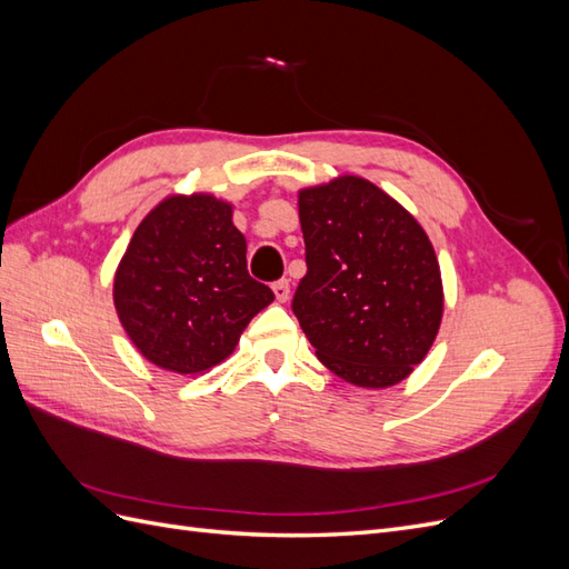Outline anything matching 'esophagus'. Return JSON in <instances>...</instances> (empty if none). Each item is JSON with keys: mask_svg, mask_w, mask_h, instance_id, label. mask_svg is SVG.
Wrapping results in <instances>:
<instances>
[{"mask_svg": "<svg viewBox=\"0 0 569 569\" xmlns=\"http://www.w3.org/2000/svg\"><path fill=\"white\" fill-rule=\"evenodd\" d=\"M272 291H274V299L284 303L289 299V280H278L272 284Z\"/></svg>", "mask_w": 569, "mask_h": 569, "instance_id": "1", "label": "esophagus"}]
</instances>
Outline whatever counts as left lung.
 Segmentation results:
<instances>
[{"label":"left lung","mask_w":569,"mask_h":569,"mask_svg":"<svg viewBox=\"0 0 569 569\" xmlns=\"http://www.w3.org/2000/svg\"><path fill=\"white\" fill-rule=\"evenodd\" d=\"M308 272L295 316L320 363L343 382L387 389L432 349L443 284L410 211L360 176L299 189Z\"/></svg>","instance_id":"left-lung-1"}]
</instances>
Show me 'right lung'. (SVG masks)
<instances>
[{
	"label": "right lung",
	"instance_id": "obj_1",
	"mask_svg": "<svg viewBox=\"0 0 569 569\" xmlns=\"http://www.w3.org/2000/svg\"><path fill=\"white\" fill-rule=\"evenodd\" d=\"M234 206L209 192L170 194L137 226L113 274V306L132 347L176 375L230 358L256 313L274 301L247 270Z\"/></svg>",
	"mask_w": 569,
	"mask_h": 569
}]
</instances>
